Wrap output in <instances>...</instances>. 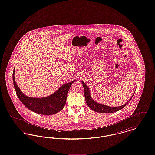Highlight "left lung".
Segmentation results:
<instances>
[{
	"label": "left lung",
	"mask_w": 155,
	"mask_h": 155,
	"mask_svg": "<svg viewBox=\"0 0 155 155\" xmlns=\"http://www.w3.org/2000/svg\"><path fill=\"white\" fill-rule=\"evenodd\" d=\"M81 82L82 83L83 87H84V95H85V99L86 103H87V105L91 109H92V110L95 111H96L97 113H114L116 111H117L121 110L130 101V100L133 97L134 94L135 92H135H134L133 95L131 96V97L130 99V100H128L126 102V103H124L123 105L117 106V107H112V106H109L103 104H101V103H97V102H95L91 96L88 87L83 81H81Z\"/></svg>",
	"instance_id": "obj_1"
}]
</instances>
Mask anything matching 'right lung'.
I'll use <instances>...</instances> for the list:
<instances>
[{
  "label": "right lung",
  "mask_w": 155,
  "mask_h": 155,
  "mask_svg": "<svg viewBox=\"0 0 155 155\" xmlns=\"http://www.w3.org/2000/svg\"><path fill=\"white\" fill-rule=\"evenodd\" d=\"M15 68L13 80L16 94L23 104L30 110L43 115H52L61 110L66 103L67 95L71 84L76 80L63 84L54 93L45 97H32L25 95L17 85L15 78Z\"/></svg>",
  "instance_id": "add662e5"
}]
</instances>
